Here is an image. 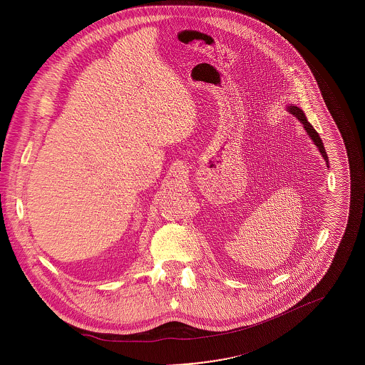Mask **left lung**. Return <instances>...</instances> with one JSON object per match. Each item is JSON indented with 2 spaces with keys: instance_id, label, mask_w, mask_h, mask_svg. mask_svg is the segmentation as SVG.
<instances>
[{
  "instance_id": "1",
  "label": "left lung",
  "mask_w": 365,
  "mask_h": 365,
  "mask_svg": "<svg viewBox=\"0 0 365 365\" xmlns=\"http://www.w3.org/2000/svg\"><path fill=\"white\" fill-rule=\"evenodd\" d=\"M286 109L297 118L299 122L304 124V128H305V131L308 133V135L311 137V139L313 140V143L316 145V148L319 149V152H320V155L323 156L324 158V161H326V164H327V167H329V157H327V153H326V149H324V145H323V142H322V139L319 137V134H317V131L313 128L312 124L308 122V119H307V116H305V113L302 112V109L301 108H298V106H295L294 104H290L289 106H286Z\"/></svg>"
}]
</instances>
